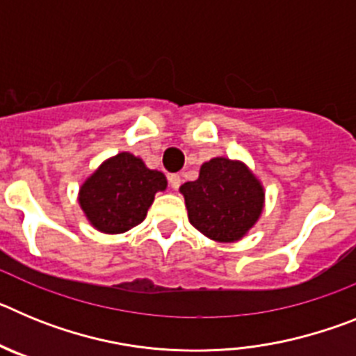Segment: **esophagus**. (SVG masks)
Listing matches in <instances>:
<instances>
[{
  "mask_svg": "<svg viewBox=\"0 0 356 356\" xmlns=\"http://www.w3.org/2000/svg\"><path fill=\"white\" fill-rule=\"evenodd\" d=\"M169 185L172 191H178L181 185V176L180 175H169Z\"/></svg>",
  "mask_w": 356,
  "mask_h": 356,
  "instance_id": "obj_1",
  "label": "esophagus"
}]
</instances>
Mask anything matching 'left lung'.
Segmentation results:
<instances>
[{
  "label": "left lung",
  "mask_w": 356,
  "mask_h": 356,
  "mask_svg": "<svg viewBox=\"0 0 356 356\" xmlns=\"http://www.w3.org/2000/svg\"><path fill=\"white\" fill-rule=\"evenodd\" d=\"M188 221L217 242H234L248 234L264 209V187L253 172L225 156L201 165L200 178L180 187Z\"/></svg>",
  "instance_id": "obj_1"
}]
</instances>
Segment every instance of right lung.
Masks as SVG:
<instances>
[{
    "label": "right lung",
    "mask_w": 356,
    "mask_h": 356,
    "mask_svg": "<svg viewBox=\"0 0 356 356\" xmlns=\"http://www.w3.org/2000/svg\"><path fill=\"white\" fill-rule=\"evenodd\" d=\"M163 172L144 165L139 156L119 153L103 162L80 188V207L103 234H124L140 225L155 194L165 191Z\"/></svg>",
    "instance_id": "obj_1"
}]
</instances>
